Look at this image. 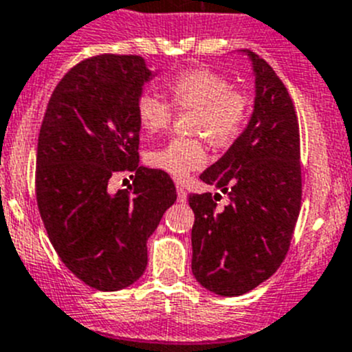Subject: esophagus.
Instances as JSON below:
<instances>
[{"mask_svg":"<svg viewBox=\"0 0 352 352\" xmlns=\"http://www.w3.org/2000/svg\"><path fill=\"white\" fill-rule=\"evenodd\" d=\"M177 199H179V203H186L187 201V191L184 189L180 184H177Z\"/></svg>","mask_w":352,"mask_h":352,"instance_id":"esophagus-1","label":"esophagus"}]
</instances>
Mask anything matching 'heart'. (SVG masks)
<instances>
[{"label": "heart", "mask_w": 352, "mask_h": 352, "mask_svg": "<svg viewBox=\"0 0 352 352\" xmlns=\"http://www.w3.org/2000/svg\"><path fill=\"white\" fill-rule=\"evenodd\" d=\"M170 103L177 109H195L191 131L206 137L217 149H228L245 128L250 98L245 91L231 87V81L208 67H191L180 71L165 81ZM137 120L147 133L168 128L173 109L168 102L146 91L137 100ZM208 154L199 139L168 140L149 154V163L173 177H186L192 170L205 166Z\"/></svg>", "instance_id": "1"}]
</instances>
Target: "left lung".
Returning <instances> with one entry per match:
<instances>
[{"label":"left lung","mask_w":352,"mask_h":352,"mask_svg":"<svg viewBox=\"0 0 352 352\" xmlns=\"http://www.w3.org/2000/svg\"><path fill=\"white\" fill-rule=\"evenodd\" d=\"M254 113L224 156L199 175L229 196L191 195L192 274L206 290L238 297L271 278L290 248L302 199L300 139L294 102L271 65L250 50ZM216 199L213 200L212 198Z\"/></svg>","instance_id":"1"}]
</instances>
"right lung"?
I'll use <instances>...</instances> for the list:
<instances>
[{"label": "right lung", "mask_w": 352, "mask_h": 352, "mask_svg": "<svg viewBox=\"0 0 352 352\" xmlns=\"http://www.w3.org/2000/svg\"><path fill=\"white\" fill-rule=\"evenodd\" d=\"M139 55L80 62L57 85L36 153V199L60 261L88 287L116 292L147 267V239L175 203L172 179L139 165L137 100L153 80ZM131 171L130 192L111 193Z\"/></svg>", "instance_id": "obj_1"}]
</instances>
